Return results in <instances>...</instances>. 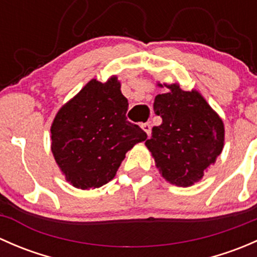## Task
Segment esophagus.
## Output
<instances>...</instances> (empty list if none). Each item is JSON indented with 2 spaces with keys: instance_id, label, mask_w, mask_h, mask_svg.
Returning a JSON list of instances; mask_svg holds the SVG:
<instances>
[{
  "instance_id": "obj_1",
  "label": "esophagus",
  "mask_w": 257,
  "mask_h": 257,
  "mask_svg": "<svg viewBox=\"0 0 257 257\" xmlns=\"http://www.w3.org/2000/svg\"><path fill=\"white\" fill-rule=\"evenodd\" d=\"M141 126H142V129H143V131L145 132V133H147L148 136H149L150 131H152V126H150V124L149 123H143Z\"/></svg>"
}]
</instances>
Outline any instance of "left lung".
I'll list each match as a JSON object with an SVG mask.
<instances>
[{
	"mask_svg": "<svg viewBox=\"0 0 257 257\" xmlns=\"http://www.w3.org/2000/svg\"><path fill=\"white\" fill-rule=\"evenodd\" d=\"M164 85L169 90L154 100V112L163 123L152 129L145 145L165 180L190 186L201 180L221 153L224 123L198 90L186 92L178 83Z\"/></svg>",
	"mask_w": 257,
	"mask_h": 257,
	"instance_id": "left-lung-1",
	"label": "left lung"
}]
</instances>
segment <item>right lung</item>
<instances>
[{
  "label": "right lung",
  "mask_w": 257,
  "mask_h": 257,
  "mask_svg": "<svg viewBox=\"0 0 257 257\" xmlns=\"http://www.w3.org/2000/svg\"><path fill=\"white\" fill-rule=\"evenodd\" d=\"M128 99L115 76L92 79L53 119L51 149L66 180L74 188L95 189L115 177L125 153L147 139L126 120Z\"/></svg>",
  "instance_id": "add662e5"
}]
</instances>
